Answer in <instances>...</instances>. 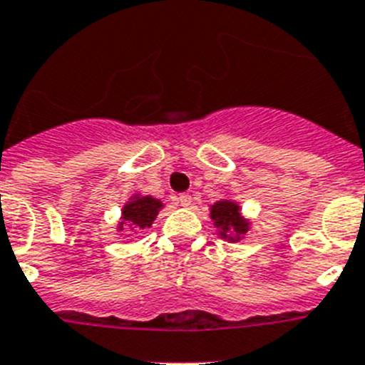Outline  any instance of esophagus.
Returning a JSON list of instances; mask_svg holds the SVG:
<instances>
[{
    "mask_svg": "<svg viewBox=\"0 0 365 365\" xmlns=\"http://www.w3.org/2000/svg\"><path fill=\"white\" fill-rule=\"evenodd\" d=\"M178 204H180L182 207H191V204H192L191 195H187V192L180 195V197H178Z\"/></svg>",
    "mask_w": 365,
    "mask_h": 365,
    "instance_id": "esophagus-1",
    "label": "esophagus"
}]
</instances>
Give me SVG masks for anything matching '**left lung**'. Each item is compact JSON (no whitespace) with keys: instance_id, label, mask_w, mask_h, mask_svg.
Wrapping results in <instances>:
<instances>
[{"instance_id":"8db88e82","label":"left lung","mask_w":365,"mask_h":365,"mask_svg":"<svg viewBox=\"0 0 365 365\" xmlns=\"http://www.w3.org/2000/svg\"><path fill=\"white\" fill-rule=\"evenodd\" d=\"M210 217L215 228L219 230V237L237 243L250 230V220L241 215V206L237 202L222 198L210 207Z\"/></svg>"}]
</instances>
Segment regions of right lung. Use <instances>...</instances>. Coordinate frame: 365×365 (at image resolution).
Here are the masks:
<instances>
[{
    "instance_id": "right-lung-1",
    "label": "right lung",
    "mask_w": 365,
    "mask_h": 365,
    "mask_svg": "<svg viewBox=\"0 0 365 365\" xmlns=\"http://www.w3.org/2000/svg\"><path fill=\"white\" fill-rule=\"evenodd\" d=\"M163 210V202L158 200V198L150 197H143V195H133L130 200L125 202L124 207H122L120 213V220H118V226L116 230L122 232L124 226L131 230V232H143L146 228H152L154 225L155 217H158L159 211Z\"/></svg>"
}]
</instances>
